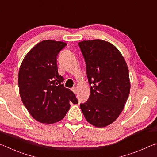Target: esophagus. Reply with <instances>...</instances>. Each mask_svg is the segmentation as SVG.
Returning <instances> with one entry per match:
<instances>
[{
  "label": "esophagus",
  "mask_w": 157,
  "mask_h": 157,
  "mask_svg": "<svg viewBox=\"0 0 157 157\" xmlns=\"http://www.w3.org/2000/svg\"><path fill=\"white\" fill-rule=\"evenodd\" d=\"M73 91V92L75 94H77V93H78V91H77V88L76 87H73L72 89H71Z\"/></svg>",
  "instance_id": "esophagus-1"
}]
</instances>
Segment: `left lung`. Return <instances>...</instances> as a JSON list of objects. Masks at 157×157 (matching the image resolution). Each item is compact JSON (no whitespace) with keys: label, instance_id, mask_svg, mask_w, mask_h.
Returning <instances> with one entry per match:
<instances>
[{"label":"left lung","instance_id":"left-lung-1","mask_svg":"<svg viewBox=\"0 0 157 157\" xmlns=\"http://www.w3.org/2000/svg\"><path fill=\"white\" fill-rule=\"evenodd\" d=\"M84 58L91 91L80 104L86 120L97 127L109 125L123 111L130 91L129 71L120 51L107 41L79 43Z\"/></svg>","mask_w":157,"mask_h":157}]
</instances>
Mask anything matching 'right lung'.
<instances>
[{
  "label": "right lung",
  "mask_w": 157,
  "mask_h": 157,
  "mask_svg": "<svg viewBox=\"0 0 157 157\" xmlns=\"http://www.w3.org/2000/svg\"><path fill=\"white\" fill-rule=\"evenodd\" d=\"M66 46L62 41L44 40L29 51L21 65L18 82L21 100L30 115L41 123L61 121L70 103H78L58 73L57 55Z\"/></svg>",
  "instance_id": "add662e5"
}]
</instances>
